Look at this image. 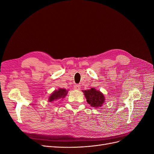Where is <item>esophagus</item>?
Masks as SVG:
<instances>
[{
  "label": "esophagus",
  "instance_id": "obj_1",
  "mask_svg": "<svg viewBox=\"0 0 154 154\" xmlns=\"http://www.w3.org/2000/svg\"><path fill=\"white\" fill-rule=\"evenodd\" d=\"M80 88H81L80 85H78V84H76L75 85H74V88H75V90H79V89H80Z\"/></svg>",
  "mask_w": 154,
  "mask_h": 154
}]
</instances>
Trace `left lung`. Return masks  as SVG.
Wrapping results in <instances>:
<instances>
[{"label": "left lung", "instance_id": "8db88e82", "mask_svg": "<svg viewBox=\"0 0 154 154\" xmlns=\"http://www.w3.org/2000/svg\"><path fill=\"white\" fill-rule=\"evenodd\" d=\"M87 103L91 104V106L94 108L101 107V106L104 102V95L94 88H92L91 90L83 91Z\"/></svg>", "mask_w": 154, "mask_h": 154}]
</instances>
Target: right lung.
<instances>
[{"instance_id": "right-lung-1", "label": "right lung", "mask_w": 154, "mask_h": 154, "mask_svg": "<svg viewBox=\"0 0 154 154\" xmlns=\"http://www.w3.org/2000/svg\"><path fill=\"white\" fill-rule=\"evenodd\" d=\"M67 91L65 89L59 88L58 91H55L49 97V101L51 102L54 100L59 99L61 98H63L67 94Z\"/></svg>"}]
</instances>
